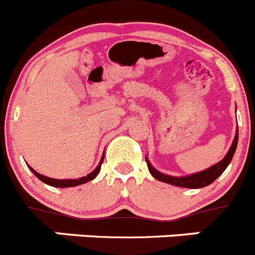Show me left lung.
Listing matches in <instances>:
<instances>
[{"instance_id": "8db88e82", "label": "left lung", "mask_w": 255, "mask_h": 255, "mask_svg": "<svg viewBox=\"0 0 255 255\" xmlns=\"http://www.w3.org/2000/svg\"><path fill=\"white\" fill-rule=\"evenodd\" d=\"M238 137H239V131H238L237 129L235 137L234 140H233V144H231L230 149H229L225 158H224L223 160H220L219 163H216L215 165H212V167L202 170V172H198V173H193V174H190V176H184V177H172V176H168V174L160 173L159 170H156L155 168L150 164V162L145 158L146 164H148V168H149V172H150L151 176H153L155 179H158V181L173 184V186H177V187H186V188H202V187H206L209 186V184H211L219 176H221L224 170H225L226 167L229 165V163L231 162L233 156H234L235 150H237Z\"/></svg>"}]
</instances>
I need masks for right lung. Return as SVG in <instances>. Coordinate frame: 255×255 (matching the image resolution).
<instances>
[{
    "mask_svg": "<svg viewBox=\"0 0 255 255\" xmlns=\"http://www.w3.org/2000/svg\"><path fill=\"white\" fill-rule=\"evenodd\" d=\"M104 156H105V154L102 155L100 164L97 165V168H96L93 172H91V173L87 174L86 177H82V178H78V179H54V178H49V177H45V176H43V174L37 173L36 170L32 169L30 165H29V168L31 169V172L35 174V176L37 177V178L40 179V181H43L44 183L49 184V186L60 187V188H63V187H74V186H79V184L87 183V182L92 181V179L96 178V176L100 173V169H101V164H102V162H104Z\"/></svg>",
    "mask_w": 255,
    "mask_h": 255,
    "instance_id": "1",
    "label": "right lung"
}]
</instances>
